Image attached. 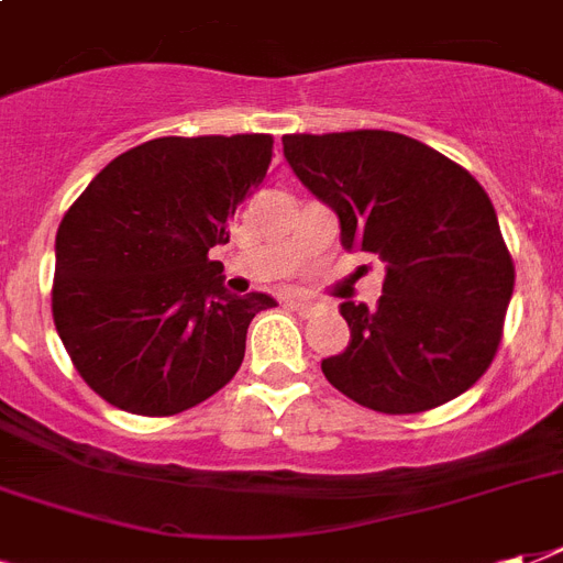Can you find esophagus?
<instances>
[{"mask_svg":"<svg viewBox=\"0 0 563 563\" xmlns=\"http://www.w3.org/2000/svg\"><path fill=\"white\" fill-rule=\"evenodd\" d=\"M286 307L295 309V312H300V316H309V312H312V303L303 298H286Z\"/></svg>","mask_w":563,"mask_h":563,"instance_id":"34e87169","label":"esophagus"}]
</instances>
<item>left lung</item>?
<instances>
[{
  "label": "left lung",
  "mask_w": 563,
  "mask_h": 563,
  "mask_svg": "<svg viewBox=\"0 0 563 563\" xmlns=\"http://www.w3.org/2000/svg\"><path fill=\"white\" fill-rule=\"evenodd\" d=\"M283 154L339 216L342 245L385 263L376 309L339 307L351 344L321 362L330 385L385 415H418L467 391L497 353L515 291L479 180L394 131L289 134Z\"/></svg>",
  "instance_id": "left-lung-1"
}]
</instances>
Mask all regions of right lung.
<instances>
[{
  "label": "right lung",
  "mask_w": 563,
  "mask_h": 563,
  "mask_svg": "<svg viewBox=\"0 0 563 563\" xmlns=\"http://www.w3.org/2000/svg\"><path fill=\"white\" fill-rule=\"evenodd\" d=\"M268 134L161 136L90 180L55 239L52 316L69 360L110 406L178 415L224 388L251 318L277 300L230 295L210 247L272 166Z\"/></svg>",
  "instance_id": "obj_1"
}]
</instances>
